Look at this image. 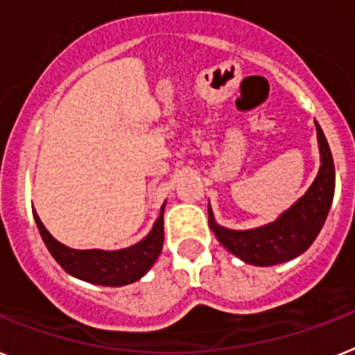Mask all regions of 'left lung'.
Returning <instances> with one entry per match:
<instances>
[{
    "instance_id": "8db88e82",
    "label": "left lung",
    "mask_w": 355,
    "mask_h": 355,
    "mask_svg": "<svg viewBox=\"0 0 355 355\" xmlns=\"http://www.w3.org/2000/svg\"><path fill=\"white\" fill-rule=\"evenodd\" d=\"M315 132H318L321 153L320 173L314 184L309 187V191L276 222L249 231H231L220 227L213 220L211 207H207L209 227L213 229L214 236L240 260L261 267L284 263L305 252L320 234L334 198L336 173L329 142L318 122H315Z\"/></svg>"
}]
</instances>
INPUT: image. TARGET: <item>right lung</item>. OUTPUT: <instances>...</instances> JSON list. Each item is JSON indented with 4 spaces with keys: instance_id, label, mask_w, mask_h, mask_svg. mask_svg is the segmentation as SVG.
<instances>
[{
    "instance_id": "obj_1",
    "label": "right lung",
    "mask_w": 355,
    "mask_h": 355,
    "mask_svg": "<svg viewBox=\"0 0 355 355\" xmlns=\"http://www.w3.org/2000/svg\"><path fill=\"white\" fill-rule=\"evenodd\" d=\"M34 218L44 245L49 247L50 254L55 258V261L68 274L90 282V284L106 285V287H121V285L133 284L151 269V265L157 261L160 251H162L164 207L160 209V216L155 222L153 231L142 242L128 247V249H121V251L70 249V247L59 243L44 229L37 213H34Z\"/></svg>"
}]
</instances>
